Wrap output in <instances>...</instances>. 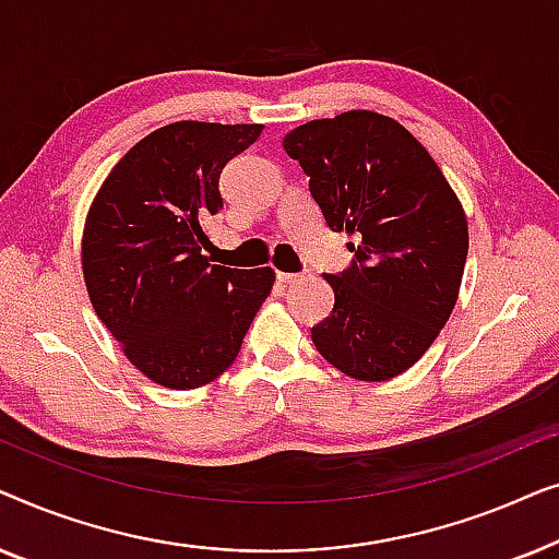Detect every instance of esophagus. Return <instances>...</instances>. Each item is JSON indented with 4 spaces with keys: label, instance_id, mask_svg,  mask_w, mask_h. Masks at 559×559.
<instances>
[{
    "label": "esophagus",
    "instance_id": "34e87169",
    "mask_svg": "<svg viewBox=\"0 0 559 559\" xmlns=\"http://www.w3.org/2000/svg\"><path fill=\"white\" fill-rule=\"evenodd\" d=\"M277 280L282 285H293V282H300L302 274H295V272H277Z\"/></svg>",
    "mask_w": 559,
    "mask_h": 559
}]
</instances>
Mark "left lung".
<instances>
[{
    "mask_svg": "<svg viewBox=\"0 0 559 559\" xmlns=\"http://www.w3.org/2000/svg\"><path fill=\"white\" fill-rule=\"evenodd\" d=\"M282 147L310 178L354 264L325 274L335 305L312 328L318 354L346 377L386 381L417 364L461 293L468 221L438 163L400 121L354 109L293 129Z\"/></svg>",
    "mask_w": 559,
    "mask_h": 559,
    "instance_id": "obj_1",
    "label": "left lung"
}]
</instances>
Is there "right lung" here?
Returning <instances> with one entry per match:
<instances>
[{"mask_svg": "<svg viewBox=\"0 0 559 559\" xmlns=\"http://www.w3.org/2000/svg\"><path fill=\"white\" fill-rule=\"evenodd\" d=\"M262 129L159 127L114 165L88 209L81 264L91 305L129 361L159 386L218 379L272 293V266L231 270L205 257V224L224 209L221 170Z\"/></svg>", "mask_w": 559, "mask_h": 559, "instance_id": "right-lung-1", "label": "right lung"}]
</instances>
